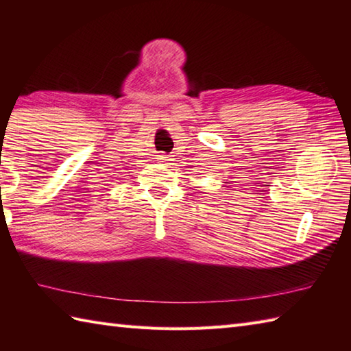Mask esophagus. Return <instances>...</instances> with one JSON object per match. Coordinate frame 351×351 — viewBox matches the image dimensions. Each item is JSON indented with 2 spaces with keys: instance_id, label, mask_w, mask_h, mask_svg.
Instances as JSON below:
<instances>
[{
  "instance_id": "1",
  "label": "esophagus",
  "mask_w": 351,
  "mask_h": 351,
  "mask_svg": "<svg viewBox=\"0 0 351 351\" xmlns=\"http://www.w3.org/2000/svg\"><path fill=\"white\" fill-rule=\"evenodd\" d=\"M156 160H158V162H162V164H170V156L169 155H166V154H160L158 155V158H156Z\"/></svg>"
}]
</instances>
